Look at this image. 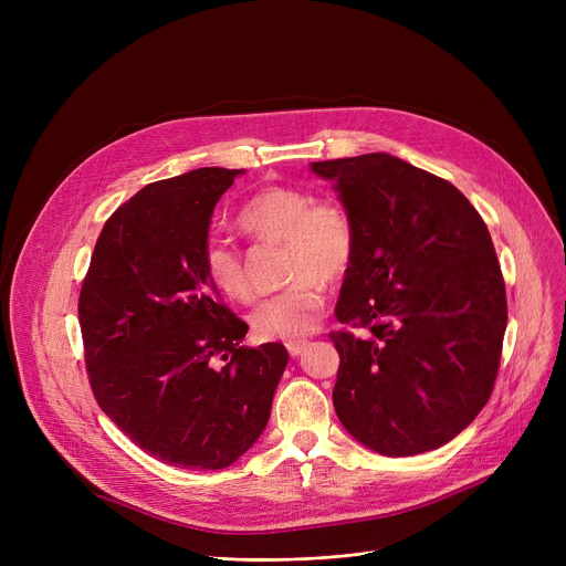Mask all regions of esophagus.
<instances>
[{
	"label": "esophagus",
	"mask_w": 566,
	"mask_h": 566,
	"mask_svg": "<svg viewBox=\"0 0 566 566\" xmlns=\"http://www.w3.org/2000/svg\"><path fill=\"white\" fill-rule=\"evenodd\" d=\"M307 346H310V344H307L305 339H298V342H289V344H286V350H289L291 358H298V355H301Z\"/></svg>",
	"instance_id": "34e87169"
}]
</instances>
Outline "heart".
<instances>
[{
    "mask_svg": "<svg viewBox=\"0 0 566 566\" xmlns=\"http://www.w3.org/2000/svg\"><path fill=\"white\" fill-rule=\"evenodd\" d=\"M238 227L261 241L284 245L286 289L265 298L252 312V331L268 342H298L307 337L325 310V282H339L353 265L358 235L353 218L335 201H314L310 192L291 186H268L238 211ZM203 268L211 284L231 301H252L241 252L220 238L203 248Z\"/></svg>",
    "mask_w": 566,
    "mask_h": 566,
    "instance_id": "1",
    "label": "heart"
}]
</instances>
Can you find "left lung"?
Returning <instances> with one entry per match:
<instances>
[{"instance_id":"8db88e82","label":"left lung","mask_w":566,"mask_h":566,"mask_svg":"<svg viewBox=\"0 0 566 566\" xmlns=\"http://www.w3.org/2000/svg\"><path fill=\"white\" fill-rule=\"evenodd\" d=\"M312 171L335 181L358 235L335 316L367 335L331 333L337 418L385 457L436 450L478 418L497 376L507 295L491 233L450 181L390 154Z\"/></svg>"}]
</instances>
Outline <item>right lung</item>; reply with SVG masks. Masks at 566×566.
<instances>
[{"label":"right lung","instance_id":"obj_1","mask_svg":"<svg viewBox=\"0 0 566 566\" xmlns=\"http://www.w3.org/2000/svg\"><path fill=\"white\" fill-rule=\"evenodd\" d=\"M243 169L201 167L142 188L105 222L80 291L94 397L163 463L220 470L271 418L286 348L241 346L248 323L203 268L213 208Z\"/></svg>","mask_w":566,"mask_h":566}]
</instances>
